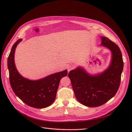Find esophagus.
I'll list each match as a JSON object with an SVG mask.
<instances>
[{
    "instance_id": "obj_1",
    "label": "esophagus",
    "mask_w": 132,
    "mask_h": 132,
    "mask_svg": "<svg viewBox=\"0 0 132 132\" xmlns=\"http://www.w3.org/2000/svg\"><path fill=\"white\" fill-rule=\"evenodd\" d=\"M73 68L74 67L72 65H68L67 66V69L68 72H70L71 70H72Z\"/></svg>"
}]
</instances>
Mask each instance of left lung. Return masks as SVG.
Wrapping results in <instances>:
<instances>
[{
	"label": "left lung",
	"instance_id": "8db88e82",
	"mask_svg": "<svg viewBox=\"0 0 132 132\" xmlns=\"http://www.w3.org/2000/svg\"><path fill=\"white\" fill-rule=\"evenodd\" d=\"M101 38L100 45L111 52L108 67L102 72L91 74L84 67L78 66L68 75L77 100L88 107L101 106L114 97L119 89L123 71L119 47L107 37L101 36Z\"/></svg>",
	"mask_w": 132,
	"mask_h": 132
}]
</instances>
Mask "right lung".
<instances>
[{
	"instance_id": "obj_1",
	"label": "right lung",
	"mask_w": 132,
	"mask_h": 132,
	"mask_svg": "<svg viewBox=\"0 0 132 132\" xmlns=\"http://www.w3.org/2000/svg\"><path fill=\"white\" fill-rule=\"evenodd\" d=\"M22 40L19 39L13 45L7 60L10 81L13 91L25 104L31 107L43 109L54 101L60 80L67 75V70L50 74L36 80L24 78L18 71L14 62L17 45Z\"/></svg>"
}]
</instances>
